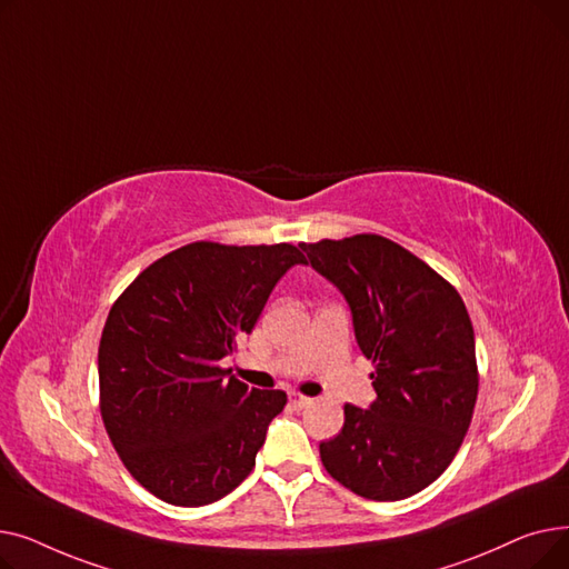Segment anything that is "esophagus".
<instances>
[{
  "label": "esophagus",
  "mask_w": 569,
  "mask_h": 569,
  "mask_svg": "<svg viewBox=\"0 0 569 569\" xmlns=\"http://www.w3.org/2000/svg\"><path fill=\"white\" fill-rule=\"evenodd\" d=\"M311 403H313V399H309V397H305V395H300V392H292V395H290V406L297 408V410H302V408H307V406H311Z\"/></svg>",
  "instance_id": "obj_1"
}]
</instances>
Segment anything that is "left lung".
<instances>
[{
	"label": "left lung",
	"instance_id": "1",
	"mask_svg": "<svg viewBox=\"0 0 569 569\" xmlns=\"http://www.w3.org/2000/svg\"><path fill=\"white\" fill-rule=\"evenodd\" d=\"M352 313L373 362L371 408L346 403L339 436L320 442L325 470L369 500L427 489L452 463L477 401L475 332L457 288L380 234L302 244Z\"/></svg>",
	"mask_w": 569,
	"mask_h": 569
}]
</instances>
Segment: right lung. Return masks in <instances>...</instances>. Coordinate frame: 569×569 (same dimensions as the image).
<instances>
[{"instance_id": "obj_1", "label": "right lung", "mask_w": 569, "mask_h": 569, "mask_svg": "<svg viewBox=\"0 0 569 569\" xmlns=\"http://www.w3.org/2000/svg\"><path fill=\"white\" fill-rule=\"evenodd\" d=\"M292 244L193 242L159 258L112 305L99 343L101 417L119 459L157 498L200 507L247 480L281 390H251L221 360L251 335Z\"/></svg>"}]
</instances>
